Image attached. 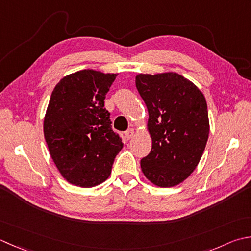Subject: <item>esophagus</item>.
Returning a JSON list of instances; mask_svg holds the SVG:
<instances>
[{"label":"esophagus","mask_w":251,"mask_h":251,"mask_svg":"<svg viewBox=\"0 0 251 251\" xmlns=\"http://www.w3.org/2000/svg\"><path fill=\"white\" fill-rule=\"evenodd\" d=\"M134 134H135V131H134V129H132V128H129L128 130H126V132H125L126 139H127V140L131 139L132 137H134Z\"/></svg>","instance_id":"esophagus-1"}]
</instances>
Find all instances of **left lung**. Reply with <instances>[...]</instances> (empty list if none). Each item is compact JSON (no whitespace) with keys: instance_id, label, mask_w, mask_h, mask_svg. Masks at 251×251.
I'll use <instances>...</instances> for the list:
<instances>
[{"instance_id":"8db88e82","label":"left lung","mask_w":251,"mask_h":251,"mask_svg":"<svg viewBox=\"0 0 251 251\" xmlns=\"http://www.w3.org/2000/svg\"><path fill=\"white\" fill-rule=\"evenodd\" d=\"M136 87L149 113L150 153L142 173L159 187H173L197 168L207 145V101L194 82L177 73L138 74Z\"/></svg>"}]
</instances>
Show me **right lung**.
I'll return each instance as SVG.
<instances>
[{"mask_svg": "<svg viewBox=\"0 0 251 251\" xmlns=\"http://www.w3.org/2000/svg\"><path fill=\"white\" fill-rule=\"evenodd\" d=\"M116 76L83 70L62 78L52 91L44 138L57 170L73 185L89 188L103 183L123 148L104 107Z\"/></svg>", "mask_w": 251, "mask_h": 251, "instance_id": "add662e5", "label": "right lung"}]
</instances>
